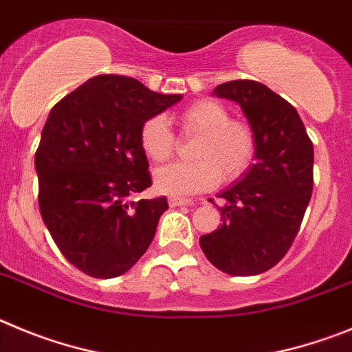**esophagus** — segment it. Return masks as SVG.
Masks as SVG:
<instances>
[{
  "instance_id": "esophagus-1",
  "label": "esophagus",
  "mask_w": 352,
  "mask_h": 352,
  "mask_svg": "<svg viewBox=\"0 0 352 352\" xmlns=\"http://www.w3.org/2000/svg\"><path fill=\"white\" fill-rule=\"evenodd\" d=\"M170 207L175 208V207H189V205H192L191 199H186V198H175V196H172V198L168 199Z\"/></svg>"
}]
</instances>
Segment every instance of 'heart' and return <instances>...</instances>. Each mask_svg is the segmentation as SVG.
Masks as SVG:
<instances>
[{
	"label": "heart",
	"instance_id": "heart-1",
	"mask_svg": "<svg viewBox=\"0 0 352 352\" xmlns=\"http://www.w3.org/2000/svg\"><path fill=\"white\" fill-rule=\"evenodd\" d=\"M184 131L198 133L192 145L195 161L172 163L156 170L154 186L170 196H191L208 191L224 180H235L254 160L256 142L251 128L231 121L230 112L214 100H198L180 112ZM144 153L156 163L166 161L175 151V135L163 116H154L140 129Z\"/></svg>",
	"mask_w": 352,
	"mask_h": 352
}]
</instances>
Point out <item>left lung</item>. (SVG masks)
<instances>
[{
  "mask_svg": "<svg viewBox=\"0 0 352 352\" xmlns=\"http://www.w3.org/2000/svg\"><path fill=\"white\" fill-rule=\"evenodd\" d=\"M212 94L242 109L256 153L254 164L219 195L223 224L199 245L224 274L258 275L284 258L298 233L312 196L314 147L296 109L267 85L233 80Z\"/></svg>",
  "mask_w": 352,
  "mask_h": 352,
  "instance_id": "obj_1",
  "label": "left lung"
}]
</instances>
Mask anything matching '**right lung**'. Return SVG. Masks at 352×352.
<instances>
[{"label": "right lung", "instance_id": "1", "mask_svg": "<svg viewBox=\"0 0 352 352\" xmlns=\"http://www.w3.org/2000/svg\"><path fill=\"white\" fill-rule=\"evenodd\" d=\"M180 100L98 75L50 110L34 156L38 205L59 251L84 274L119 277L153 242L166 198L128 199L153 182L140 129Z\"/></svg>", "mask_w": 352, "mask_h": 352}]
</instances>
